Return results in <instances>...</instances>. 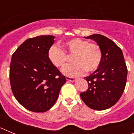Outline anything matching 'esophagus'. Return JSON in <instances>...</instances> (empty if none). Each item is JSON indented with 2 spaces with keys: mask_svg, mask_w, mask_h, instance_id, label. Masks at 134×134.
Wrapping results in <instances>:
<instances>
[{
  "mask_svg": "<svg viewBox=\"0 0 134 134\" xmlns=\"http://www.w3.org/2000/svg\"><path fill=\"white\" fill-rule=\"evenodd\" d=\"M66 80H68V81H70V82H74L75 80H76V79L74 77H70V76H66Z\"/></svg>",
  "mask_w": 134,
  "mask_h": 134,
  "instance_id": "esophagus-1",
  "label": "esophagus"
}]
</instances>
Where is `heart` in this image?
Returning <instances> with one entry per match:
<instances>
[{
	"mask_svg": "<svg viewBox=\"0 0 134 134\" xmlns=\"http://www.w3.org/2000/svg\"><path fill=\"white\" fill-rule=\"evenodd\" d=\"M64 50L55 46L48 51L49 61L57 68L63 67L73 56L74 63L66 66L62 72L68 76H79L86 72H93L99 67L102 60V50L100 46L81 38L68 40L63 45Z\"/></svg>",
	"mask_w": 134,
	"mask_h": 134,
	"instance_id": "obj_1",
	"label": "heart"
}]
</instances>
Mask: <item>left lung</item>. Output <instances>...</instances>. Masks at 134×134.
Wrapping results in <instances>:
<instances>
[{"mask_svg": "<svg viewBox=\"0 0 134 134\" xmlns=\"http://www.w3.org/2000/svg\"><path fill=\"white\" fill-rule=\"evenodd\" d=\"M86 39L93 40L102 50V60L99 68L91 75L84 78L88 88L80 93V97L88 107L105 110L118 102L125 89L127 68L122 51L112 40L100 34Z\"/></svg>", "mask_w": 134, "mask_h": 134, "instance_id": "obj_1", "label": "left lung"}]
</instances>
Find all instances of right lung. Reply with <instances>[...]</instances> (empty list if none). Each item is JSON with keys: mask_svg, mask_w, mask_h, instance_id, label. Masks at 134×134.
<instances>
[{"mask_svg": "<svg viewBox=\"0 0 134 134\" xmlns=\"http://www.w3.org/2000/svg\"><path fill=\"white\" fill-rule=\"evenodd\" d=\"M54 43L53 35L29 38L12 55L10 86L15 99L33 112H46L58 98L66 78L49 61L48 51Z\"/></svg>", "mask_w": 134, "mask_h": 134, "instance_id": "add662e5", "label": "right lung"}]
</instances>
